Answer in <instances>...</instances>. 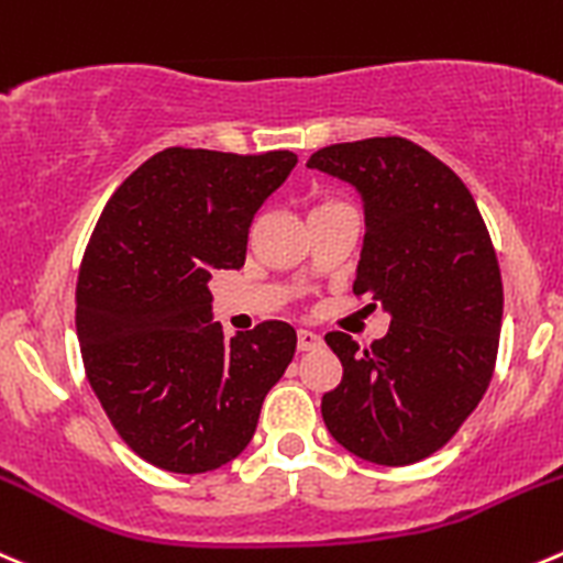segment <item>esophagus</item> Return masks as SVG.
Segmentation results:
<instances>
[{
	"label": "esophagus",
	"instance_id": "1",
	"mask_svg": "<svg viewBox=\"0 0 563 563\" xmlns=\"http://www.w3.org/2000/svg\"><path fill=\"white\" fill-rule=\"evenodd\" d=\"M321 346V338L310 330H299L297 332V349L299 352H313V349Z\"/></svg>",
	"mask_w": 563,
	"mask_h": 563
}]
</instances>
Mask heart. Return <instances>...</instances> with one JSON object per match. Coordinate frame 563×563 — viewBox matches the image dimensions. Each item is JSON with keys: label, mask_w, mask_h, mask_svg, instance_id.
Segmentation results:
<instances>
[{"label": "heart", "mask_w": 563, "mask_h": 563, "mask_svg": "<svg viewBox=\"0 0 563 563\" xmlns=\"http://www.w3.org/2000/svg\"><path fill=\"white\" fill-rule=\"evenodd\" d=\"M335 209H346V203H341V200L335 198H319L313 203V209H310V217L327 214V211H335Z\"/></svg>", "instance_id": "obj_1"}]
</instances>
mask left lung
Returning a JSON list of instances; mask_svg holds the SVG:
<instances>
[{"label":"left lung","instance_id":"left-lung-1","mask_svg":"<svg viewBox=\"0 0 563 563\" xmlns=\"http://www.w3.org/2000/svg\"><path fill=\"white\" fill-rule=\"evenodd\" d=\"M308 167L363 195L354 297L390 313L371 346L324 335L343 379L321 398V418L360 460L415 465L454 438L493 379L504 319L493 239L465 181L404 136L327 145Z\"/></svg>","mask_w":563,"mask_h":563}]
</instances>
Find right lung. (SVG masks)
I'll return each mask as SVG.
<instances>
[{"label": "right lung", "mask_w": 563, "mask_h": 563, "mask_svg": "<svg viewBox=\"0 0 563 563\" xmlns=\"http://www.w3.org/2000/svg\"><path fill=\"white\" fill-rule=\"evenodd\" d=\"M294 165L291 151L165 148L92 228L76 280L85 374L120 440L162 471L192 476L236 460L291 363L286 321L225 338L209 280L242 269L255 214Z\"/></svg>", "instance_id": "1"}]
</instances>
